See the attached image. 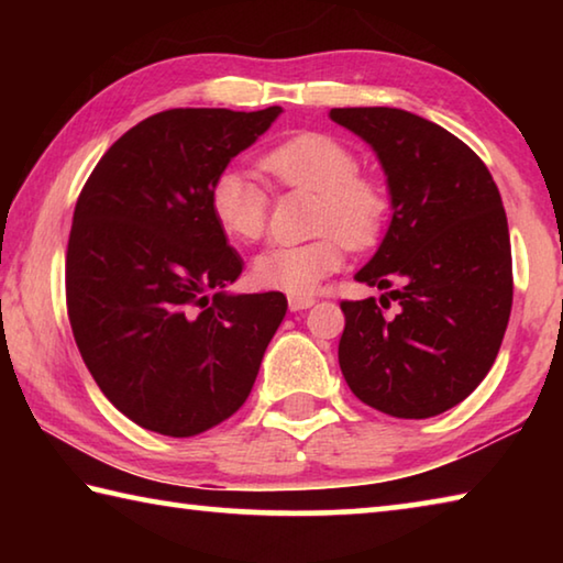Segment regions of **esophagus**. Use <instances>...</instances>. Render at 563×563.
I'll use <instances>...</instances> for the list:
<instances>
[{"mask_svg":"<svg viewBox=\"0 0 563 563\" xmlns=\"http://www.w3.org/2000/svg\"><path fill=\"white\" fill-rule=\"evenodd\" d=\"M288 305H290L292 312H300V310L312 308V305H316V298H310V295H290Z\"/></svg>","mask_w":563,"mask_h":563,"instance_id":"34e87169","label":"esophagus"}]
</instances>
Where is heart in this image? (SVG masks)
<instances>
[{"mask_svg": "<svg viewBox=\"0 0 563 563\" xmlns=\"http://www.w3.org/2000/svg\"><path fill=\"white\" fill-rule=\"evenodd\" d=\"M263 170L283 186L318 194L316 231L308 243L271 245L255 255L251 278L258 288L308 295L338 273L350 247H369L383 233L389 201L377 180L360 176V158L345 141L302 131L268 148ZM213 221L235 243L258 241L268 221V190L241 166H228L208 190Z\"/></svg>", "mask_w": 563, "mask_h": 563, "instance_id": "1", "label": "heart"}]
</instances>
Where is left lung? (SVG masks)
<instances>
[{
    "label": "left lung",
    "instance_id": "left-lung-1",
    "mask_svg": "<svg viewBox=\"0 0 563 563\" xmlns=\"http://www.w3.org/2000/svg\"><path fill=\"white\" fill-rule=\"evenodd\" d=\"M330 119L373 146L393 206L383 243L355 280L399 302L393 318L375 298L340 305V369L379 412L442 415L487 377L509 322L511 245L499 188L464 141L417 113L362 107L332 109Z\"/></svg>",
    "mask_w": 563,
    "mask_h": 563
}]
</instances>
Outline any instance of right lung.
<instances>
[{
    "label": "right lung",
    "instance_id": "add662e5",
    "mask_svg": "<svg viewBox=\"0 0 563 563\" xmlns=\"http://www.w3.org/2000/svg\"><path fill=\"white\" fill-rule=\"evenodd\" d=\"M283 113L168 109L136 123L74 208L66 308L91 377L144 430L194 437L251 395L283 292L235 295L243 261L213 221V178Z\"/></svg>",
    "mask_w": 563,
    "mask_h": 563
}]
</instances>
